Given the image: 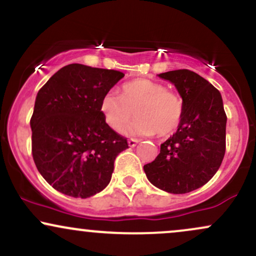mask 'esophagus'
<instances>
[{"label": "esophagus", "mask_w": 256, "mask_h": 256, "mask_svg": "<svg viewBox=\"0 0 256 256\" xmlns=\"http://www.w3.org/2000/svg\"><path fill=\"white\" fill-rule=\"evenodd\" d=\"M128 146H131V148H134V146L138 143V140H136V138H130V140H128Z\"/></svg>", "instance_id": "obj_1"}]
</instances>
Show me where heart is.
Returning <instances> with one entry per match:
<instances>
[{"mask_svg":"<svg viewBox=\"0 0 256 256\" xmlns=\"http://www.w3.org/2000/svg\"><path fill=\"white\" fill-rule=\"evenodd\" d=\"M100 110L104 122L113 130H120L134 118L131 125L122 128L126 134L160 137L171 136L178 130L184 116V102L176 91L164 84L146 78H137L122 85V96L108 91L102 96Z\"/></svg>","mask_w":256,"mask_h":256,"instance_id":"heart-1","label":"heart"}]
</instances>
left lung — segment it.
<instances>
[{
	"mask_svg": "<svg viewBox=\"0 0 256 256\" xmlns=\"http://www.w3.org/2000/svg\"><path fill=\"white\" fill-rule=\"evenodd\" d=\"M158 77L177 88L184 116L177 132L161 144L160 154L143 168L158 189L186 194L210 182L222 165L228 118L219 90L198 73L176 70Z\"/></svg>",
	"mask_w": 256,
	"mask_h": 256,
	"instance_id": "left-lung-1",
	"label": "left lung"
}]
</instances>
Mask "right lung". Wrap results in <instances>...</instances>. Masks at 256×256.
Segmentation results:
<instances>
[{
    "instance_id": "obj_1",
    "label": "right lung",
    "mask_w": 256,
    "mask_h": 256,
    "mask_svg": "<svg viewBox=\"0 0 256 256\" xmlns=\"http://www.w3.org/2000/svg\"><path fill=\"white\" fill-rule=\"evenodd\" d=\"M122 77L116 70L71 64L38 91L30 120L32 156L58 192L86 198L110 182L116 158L128 144L104 122L100 102Z\"/></svg>"
}]
</instances>
